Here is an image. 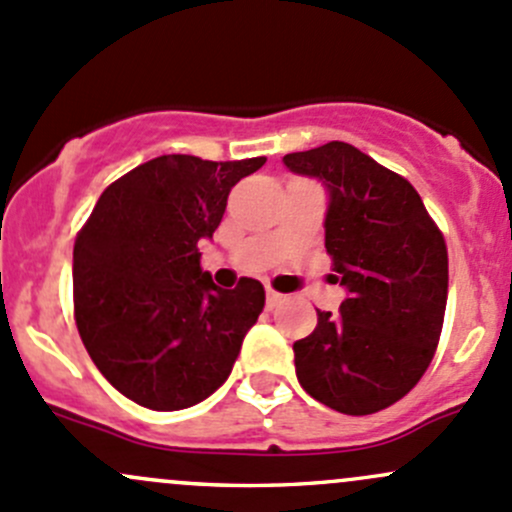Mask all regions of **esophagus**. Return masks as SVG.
<instances>
[{
	"mask_svg": "<svg viewBox=\"0 0 512 512\" xmlns=\"http://www.w3.org/2000/svg\"><path fill=\"white\" fill-rule=\"evenodd\" d=\"M281 300H283L281 293H276V291H273V288H268V291H266V303H268V308H276V305L281 303Z\"/></svg>",
	"mask_w": 512,
	"mask_h": 512,
	"instance_id": "34e87169",
	"label": "esophagus"
}]
</instances>
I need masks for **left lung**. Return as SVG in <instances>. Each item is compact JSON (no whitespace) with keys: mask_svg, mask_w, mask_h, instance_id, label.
I'll list each match as a JSON object with an SVG mask.
<instances>
[{"mask_svg":"<svg viewBox=\"0 0 512 512\" xmlns=\"http://www.w3.org/2000/svg\"><path fill=\"white\" fill-rule=\"evenodd\" d=\"M283 165L328 192L325 249L340 313L293 342L305 392L340 414L362 416L399 402L439 345L449 293V254L439 226L404 177L347 142L291 152Z\"/></svg>","mask_w":512,"mask_h":512,"instance_id":"8db88e82","label":"left lung"}]
</instances>
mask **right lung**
<instances>
[{
    "label": "right lung",
    "mask_w": 512,
    "mask_h": 512,
    "mask_svg": "<svg viewBox=\"0 0 512 512\" xmlns=\"http://www.w3.org/2000/svg\"><path fill=\"white\" fill-rule=\"evenodd\" d=\"M266 157L212 162L162 155L100 194L73 246L76 325L96 367L155 412L194 407L231 374L266 293L226 291L199 266L226 197Z\"/></svg>",
    "instance_id": "right-lung-1"
}]
</instances>
